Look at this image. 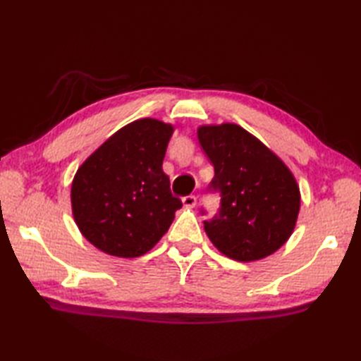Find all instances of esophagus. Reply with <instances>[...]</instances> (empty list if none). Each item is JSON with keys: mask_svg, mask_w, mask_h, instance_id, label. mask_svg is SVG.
Returning <instances> with one entry per match:
<instances>
[{"mask_svg": "<svg viewBox=\"0 0 361 361\" xmlns=\"http://www.w3.org/2000/svg\"><path fill=\"white\" fill-rule=\"evenodd\" d=\"M183 204H185L186 208H194V206L197 204V197L195 195L183 197Z\"/></svg>", "mask_w": 361, "mask_h": 361, "instance_id": "1", "label": "esophagus"}]
</instances>
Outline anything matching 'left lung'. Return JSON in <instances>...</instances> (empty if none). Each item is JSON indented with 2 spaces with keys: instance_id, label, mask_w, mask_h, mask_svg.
<instances>
[{
  "instance_id": "left-lung-1",
  "label": "left lung",
  "mask_w": 361,
  "mask_h": 361,
  "mask_svg": "<svg viewBox=\"0 0 361 361\" xmlns=\"http://www.w3.org/2000/svg\"><path fill=\"white\" fill-rule=\"evenodd\" d=\"M220 190L219 216L204 231L221 255L255 262L278 251L293 234L301 192L288 166L243 127L224 122L197 128Z\"/></svg>"
}]
</instances>
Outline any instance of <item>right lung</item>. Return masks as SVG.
Segmentation results:
<instances>
[{
    "mask_svg": "<svg viewBox=\"0 0 361 361\" xmlns=\"http://www.w3.org/2000/svg\"><path fill=\"white\" fill-rule=\"evenodd\" d=\"M175 126L141 118L114 132L83 161L71 209L85 239L105 255L133 259L159 242L183 203L163 171Z\"/></svg>",
    "mask_w": 361,
    "mask_h": 361,
    "instance_id": "right-lung-1",
    "label": "right lung"
}]
</instances>
